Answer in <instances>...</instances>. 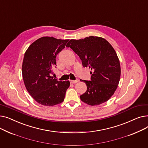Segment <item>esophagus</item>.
Listing matches in <instances>:
<instances>
[{
    "instance_id": "obj_1",
    "label": "esophagus",
    "mask_w": 148,
    "mask_h": 148,
    "mask_svg": "<svg viewBox=\"0 0 148 148\" xmlns=\"http://www.w3.org/2000/svg\"><path fill=\"white\" fill-rule=\"evenodd\" d=\"M69 82H70V83H73V84H74V83H77V82H79V79H76L75 80H69Z\"/></svg>"
}]
</instances>
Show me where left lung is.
Instances as JSON below:
<instances>
[{
  "instance_id": "8db88e82",
  "label": "left lung",
  "mask_w": 148,
  "mask_h": 148,
  "mask_svg": "<svg viewBox=\"0 0 148 148\" xmlns=\"http://www.w3.org/2000/svg\"><path fill=\"white\" fill-rule=\"evenodd\" d=\"M66 47L79 56L83 67L92 71L90 80H82L87 90L80 95L81 100L90 106L108 101L117 89L121 77L119 60L111 44L103 38L90 36L71 40Z\"/></svg>"
}]
</instances>
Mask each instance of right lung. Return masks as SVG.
<instances>
[{
	"instance_id": "right-lung-1",
	"label": "right lung",
	"mask_w": 148,
	"mask_h": 148,
	"mask_svg": "<svg viewBox=\"0 0 148 148\" xmlns=\"http://www.w3.org/2000/svg\"><path fill=\"white\" fill-rule=\"evenodd\" d=\"M68 41L42 37L31 44L25 54L23 79L29 94L41 105L53 106L64 101L70 83L58 81L51 74L56 65L57 54Z\"/></svg>"
}]
</instances>
